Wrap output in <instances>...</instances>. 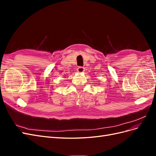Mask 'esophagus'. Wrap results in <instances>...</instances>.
<instances>
[{
	"mask_svg": "<svg viewBox=\"0 0 156 156\" xmlns=\"http://www.w3.org/2000/svg\"><path fill=\"white\" fill-rule=\"evenodd\" d=\"M77 70L78 73H83L84 71V68L83 67H79L77 69Z\"/></svg>",
	"mask_w": 156,
	"mask_h": 156,
	"instance_id": "obj_1",
	"label": "esophagus"
}]
</instances>
